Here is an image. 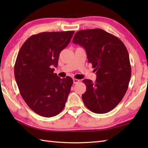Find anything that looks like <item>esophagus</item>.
Here are the masks:
<instances>
[{
	"label": "esophagus",
	"instance_id": "obj_1",
	"mask_svg": "<svg viewBox=\"0 0 148 148\" xmlns=\"http://www.w3.org/2000/svg\"><path fill=\"white\" fill-rule=\"evenodd\" d=\"M78 82H79V79H73V83H74V84H76V83H77Z\"/></svg>",
	"mask_w": 148,
	"mask_h": 148
}]
</instances>
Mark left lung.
<instances>
[{
    "label": "left lung",
    "instance_id": "8db88e82",
    "mask_svg": "<svg viewBox=\"0 0 148 148\" xmlns=\"http://www.w3.org/2000/svg\"><path fill=\"white\" fill-rule=\"evenodd\" d=\"M72 42L83 47L96 72L95 83L83 81L86 86L82 95L84 105L97 114L109 112L123 98L130 82L131 66L127 48L117 37L100 29L78 31Z\"/></svg>",
    "mask_w": 148,
    "mask_h": 148
}]
</instances>
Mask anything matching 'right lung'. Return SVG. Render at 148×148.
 <instances>
[{
  "instance_id": "1",
  "label": "right lung",
  "mask_w": 148,
  "mask_h": 148,
  "mask_svg": "<svg viewBox=\"0 0 148 148\" xmlns=\"http://www.w3.org/2000/svg\"><path fill=\"white\" fill-rule=\"evenodd\" d=\"M74 31L42 32L30 36L22 45L14 65L20 93L37 114L50 118L64 108L71 77L61 79L54 73L60 53L71 41Z\"/></svg>"
}]
</instances>
